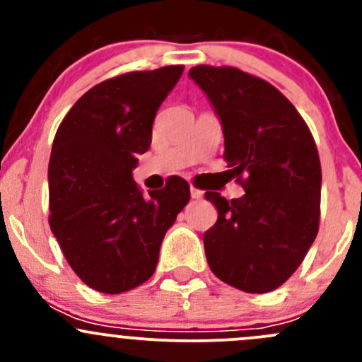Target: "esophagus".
Wrapping results in <instances>:
<instances>
[{
	"label": "esophagus",
	"mask_w": 362,
	"mask_h": 362,
	"mask_svg": "<svg viewBox=\"0 0 362 362\" xmlns=\"http://www.w3.org/2000/svg\"><path fill=\"white\" fill-rule=\"evenodd\" d=\"M191 198L192 199H202L203 198V191H199V189H196V187H191Z\"/></svg>",
	"instance_id": "obj_1"
}]
</instances>
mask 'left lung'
<instances>
[{
    "mask_svg": "<svg viewBox=\"0 0 362 362\" xmlns=\"http://www.w3.org/2000/svg\"><path fill=\"white\" fill-rule=\"evenodd\" d=\"M221 119L224 159L245 194L204 192L217 222L204 233L215 276L252 294L282 286L319 233V152L294 105L266 80L231 66L191 68Z\"/></svg>",
    "mask_w": 362,
    "mask_h": 362,
    "instance_id": "obj_1",
    "label": "left lung"
}]
</instances>
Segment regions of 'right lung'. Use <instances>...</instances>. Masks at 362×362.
<instances>
[{
  "label": "right lung",
  "instance_id": "1",
  "mask_svg": "<svg viewBox=\"0 0 362 362\" xmlns=\"http://www.w3.org/2000/svg\"><path fill=\"white\" fill-rule=\"evenodd\" d=\"M184 66L131 71L87 90L57 129L49 163V224L83 284L120 294L156 272L164 235L191 199L168 178L144 194L131 171L152 141L160 103Z\"/></svg>",
  "mask_w": 362,
  "mask_h": 362
}]
</instances>
